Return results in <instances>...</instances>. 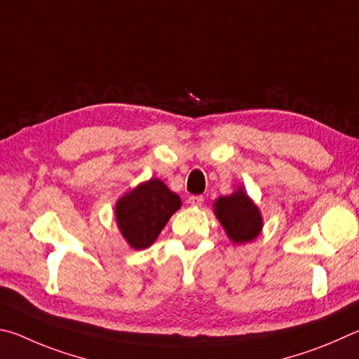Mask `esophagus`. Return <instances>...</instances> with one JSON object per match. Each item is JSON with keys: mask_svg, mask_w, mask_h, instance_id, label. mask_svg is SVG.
<instances>
[{"mask_svg": "<svg viewBox=\"0 0 359 359\" xmlns=\"http://www.w3.org/2000/svg\"><path fill=\"white\" fill-rule=\"evenodd\" d=\"M189 203H191L192 206H202L203 197H202V196H191V197H189Z\"/></svg>", "mask_w": 359, "mask_h": 359, "instance_id": "obj_1", "label": "esophagus"}]
</instances>
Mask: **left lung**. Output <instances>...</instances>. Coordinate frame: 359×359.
Listing matches in <instances>:
<instances>
[{"instance_id":"8db88e82","label":"left lung","mask_w":359,"mask_h":359,"mask_svg":"<svg viewBox=\"0 0 359 359\" xmlns=\"http://www.w3.org/2000/svg\"><path fill=\"white\" fill-rule=\"evenodd\" d=\"M215 212L222 224L230 241L243 244L255 240L263 229L262 212L243 187L231 196L219 197L215 202Z\"/></svg>"}]
</instances>
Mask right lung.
I'll use <instances>...</instances> for the list:
<instances>
[{"label": "right lung", "instance_id": "add662e5", "mask_svg": "<svg viewBox=\"0 0 359 359\" xmlns=\"http://www.w3.org/2000/svg\"><path fill=\"white\" fill-rule=\"evenodd\" d=\"M181 208V198L162 183L151 178L124 194L115 205L118 229L130 248L147 249L165 227L173 212Z\"/></svg>", "mask_w": 359, "mask_h": 359}]
</instances>
